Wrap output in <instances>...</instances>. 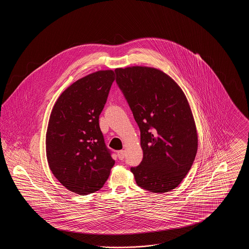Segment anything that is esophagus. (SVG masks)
Returning <instances> with one entry per match:
<instances>
[{"instance_id": "esophagus-1", "label": "esophagus", "mask_w": 249, "mask_h": 249, "mask_svg": "<svg viewBox=\"0 0 249 249\" xmlns=\"http://www.w3.org/2000/svg\"><path fill=\"white\" fill-rule=\"evenodd\" d=\"M118 157H119L120 160H123L124 158H125V151L124 150H119V151H118Z\"/></svg>"}]
</instances>
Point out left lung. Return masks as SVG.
Segmentation results:
<instances>
[{"instance_id":"1","label":"left lung","mask_w":249,"mask_h":249,"mask_svg":"<svg viewBox=\"0 0 249 249\" xmlns=\"http://www.w3.org/2000/svg\"><path fill=\"white\" fill-rule=\"evenodd\" d=\"M115 71L141 132L142 160L130 168L136 184L156 193L171 191L189 173L198 149L189 102L160 70L132 66Z\"/></svg>"}]
</instances>
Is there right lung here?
Here are the masks:
<instances>
[{"instance_id":"1","label":"right lung","mask_w":249,"mask_h":249,"mask_svg":"<svg viewBox=\"0 0 249 249\" xmlns=\"http://www.w3.org/2000/svg\"><path fill=\"white\" fill-rule=\"evenodd\" d=\"M114 80L112 70L78 79L60 94L50 114L48 165L62 186L79 195L101 190L115 164L99 125Z\"/></svg>"}]
</instances>
